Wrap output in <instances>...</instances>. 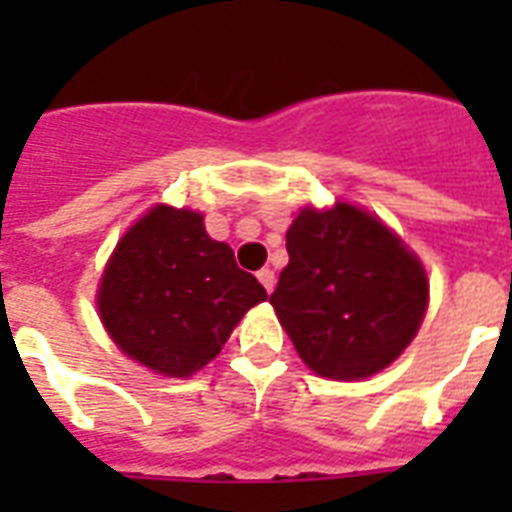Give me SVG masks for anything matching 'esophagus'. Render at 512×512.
<instances>
[{"mask_svg":"<svg viewBox=\"0 0 512 512\" xmlns=\"http://www.w3.org/2000/svg\"><path fill=\"white\" fill-rule=\"evenodd\" d=\"M257 281H260L265 287V292L271 295L273 287H276V273H273L271 268H263V271H257Z\"/></svg>","mask_w":512,"mask_h":512,"instance_id":"obj_1","label":"esophagus"}]
</instances>
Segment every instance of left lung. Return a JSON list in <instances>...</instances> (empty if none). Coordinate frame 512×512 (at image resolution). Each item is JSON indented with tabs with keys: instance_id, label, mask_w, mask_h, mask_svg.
<instances>
[{
	"instance_id": "left-lung-1",
	"label": "left lung",
	"mask_w": 512,
	"mask_h": 512,
	"mask_svg": "<svg viewBox=\"0 0 512 512\" xmlns=\"http://www.w3.org/2000/svg\"><path fill=\"white\" fill-rule=\"evenodd\" d=\"M287 252L271 305L313 372L364 380L404 353L428 311V276L380 217L345 201L305 207Z\"/></svg>"
}]
</instances>
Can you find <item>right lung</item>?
Returning a JSON list of instances; mask_svg holds the SVG:
<instances>
[{"mask_svg":"<svg viewBox=\"0 0 512 512\" xmlns=\"http://www.w3.org/2000/svg\"><path fill=\"white\" fill-rule=\"evenodd\" d=\"M268 292L233 249L209 239L204 215L156 204L116 244L98 289L111 340L167 377H188L223 350Z\"/></svg>","mask_w":512,"mask_h":512,"instance_id":"obj_1","label":"right lung"}]
</instances>
